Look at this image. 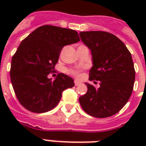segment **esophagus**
<instances>
[{"instance_id": "1", "label": "esophagus", "mask_w": 146, "mask_h": 146, "mask_svg": "<svg viewBox=\"0 0 146 146\" xmlns=\"http://www.w3.org/2000/svg\"><path fill=\"white\" fill-rule=\"evenodd\" d=\"M80 84H81V83L80 82V81H78V80H75V81H74V84H75V86L80 85Z\"/></svg>"}]
</instances>
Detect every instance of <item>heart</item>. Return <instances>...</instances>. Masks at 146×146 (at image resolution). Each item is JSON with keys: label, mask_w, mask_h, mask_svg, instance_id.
<instances>
[{"label": "heart", "mask_w": 146, "mask_h": 146, "mask_svg": "<svg viewBox=\"0 0 146 146\" xmlns=\"http://www.w3.org/2000/svg\"><path fill=\"white\" fill-rule=\"evenodd\" d=\"M71 73H73V75H75L76 76H80L79 72H75V71H73V72H71Z\"/></svg>", "instance_id": "obj_1"}]
</instances>
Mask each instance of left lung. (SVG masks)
I'll list each match as a JSON object with an SVG mask.
<instances>
[{
    "instance_id": "left-lung-1",
    "label": "left lung",
    "mask_w": 146,
    "mask_h": 146,
    "mask_svg": "<svg viewBox=\"0 0 146 146\" xmlns=\"http://www.w3.org/2000/svg\"><path fill=\"white\" fill-rule=\"evenodd\" d=\"M82 42L91 50L93 66L90 80H99V88L86 83L88 92L79 98L86 113L98 118L116 114L131 95L135 71L131 54L125 44L112 33L86 31L79 33Z\"/></svg>"
}]
</instances>
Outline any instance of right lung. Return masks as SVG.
Wrapping results in <instances>:
<instances>
[{
  "mask_svg": "<svg viewBox=\"0 0 146 146\" xmlns=\"http://www.w3.org/2000/svg\"><path fill=\"white\" fill-rule=\"evenodd\" d=\"M80 41L71 29L45 25L24 39L11 59L10 77L21 105L33 113L54 109L64 90L74 86L73 79L58 73L54 80L48 75L54 70L64 46Z\"/></svg>",
  "mask_w": 146,
  "mask_h": 146,
  "instance_id": "1",
  "label": "right lung"
}]
</instances>
